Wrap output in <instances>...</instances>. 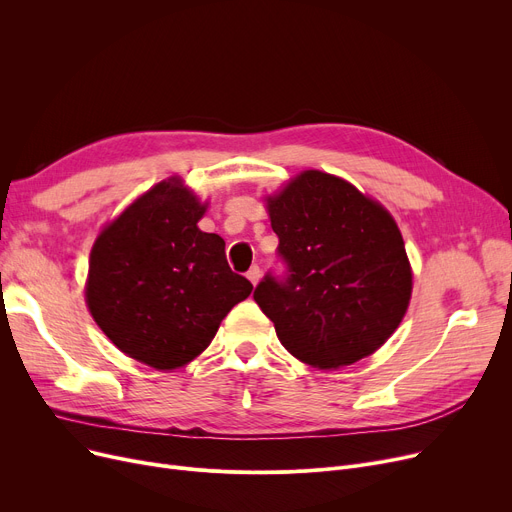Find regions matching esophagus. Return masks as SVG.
Here are the masks:
<instances>
[{
	"mask_svg": "<svg viewBox=\"0 0 512 512\" xmlns=\"http://www.w3.org/2000/svg\"><path fill=\"white\" fill-rule=\"evenodd\" d=\"M247 278L251 280V284H253V286L259 282V278H261V270H259V265H253V267H251V270L247 272Z\"/></svg>",
	"mask_w": 512,
	"mask_h": 512,
	"instance_id": "esophagus-1",
	"label": "esophagus"
}]
</instances>
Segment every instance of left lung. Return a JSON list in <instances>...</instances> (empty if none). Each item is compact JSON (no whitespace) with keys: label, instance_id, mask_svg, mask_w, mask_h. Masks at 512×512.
<instances>
[{"label":"left lung","instance_id":"8db88e82","mask_svg":"<svg viewBox=\"0 0 512 512\" xmlns=\"http://www.w3.org/2000/svg\"><path fill=\"white\" fill-rule=\"evenodd\" d=\"M284 272L253 299L290 355L319 369L351 365L390 338L413 276L392 215L342 178L307 170L267 199Z\"/></svg>","mask_w":512,"mask_h":512}]
</instances>
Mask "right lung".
<instances>
[{
    "mask_svg": "<svg viewBox=\"0 0 512 512\" xmlns=\"http://www.w3.org/2000/svg\"><path fill=\"white\" fill-rule=\"evenodd\" d=\"M205 213L178 178L153 186L91 251L87 305L122 353L155 369L201 355L253 284L230 270L226 242L201 232Z\"/></svg>",
    "mask_w": 512,
    "mask_h": 512,
    "instance_id": "obj_1",
    "label": "right lung"
}]
</instances>
